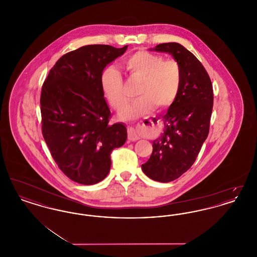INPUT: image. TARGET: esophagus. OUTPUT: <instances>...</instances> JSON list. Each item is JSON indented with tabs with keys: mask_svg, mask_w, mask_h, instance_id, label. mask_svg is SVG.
I'll use <instances>...</instances> for the list:
<instances>
[{
	"mask_svg": "<svg viewBox=\"0 0 257 257\" xmlns=\"http://www.w3.org/2000/svg\"><path fill=\"white\" fill-rule=\"evenodd\" d=\"M140 136L137 133V131L135 130L134 128H130L128 130V140L131 141V142H135V141H138L140 140Z\"/></svg>",
	"mask_w": 257,
	"mask_h": 257,
	"instance_id": "obj_1",
	"label": "esophagus"
}]
</instances>
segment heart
Here are the masks:
<instances>
[{"mask_svg": "<svg viewBox=\"0 0 257 257\" xmlns=\"http://www.w3.org/2000/svg\"><path fill=\"white\" fill-rule=\"evenodd\" d=\"M124 67L131 77L141 81L137 88L138 98L125 106L120 115L134 119L150 113L154 106L167 109L174 102L181 85V69L174 60L165 59L147 51H139L125 59ZM101 87L110 106L121 109L128 98L124 90L122 75L113 66L106 68L101 75Z\"/></svg>", "mask_w": 257, "mask_h": 257, "instance_id": "heart-1", "label": "heart"}]
</instances>
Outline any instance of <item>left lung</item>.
<instances>
[{"mask_svg":"<svg viewBox=\"0 0 257 257\" xmlns=\"http://www.w3.org/2000/svg\"><path fill=\"white\" fill-rule=\"evenodd\" d=\"M149 50L170 54L181 69L179 92L163 116L164 132L152 142V154L142 165L150 179L168 183L193 166L207 139L213 87L201 62L181 44L162 43Z\"/></svg>","mask_w":257,"mask_h":257,"instance_id":"8db88e82","label":"left lung"}]
</instances>
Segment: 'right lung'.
Returning a JSON list of instances; mask_svg holds the SVG:
<instances>
[{
  "label": "right lung",
  "instance_id": "right-lung-1",
  "mask_svg": "<svg viewBox=\"0 0 257 257\" xmlns=\"http://www.w3.org/2000/svg\"><path fill=\"white\" fill-rule=\"evenodd\" d=\"M128 45H86L63 55L50 70L40 96L42 134L61 171L83 185L102 181L110 152L127 140L123 123L109 124L110 109L101 87L104 68Z\"/></svg>",
  "mask_w": 257,
  "mask_h": 257
}]
</instances>
